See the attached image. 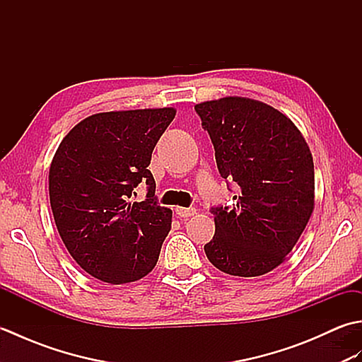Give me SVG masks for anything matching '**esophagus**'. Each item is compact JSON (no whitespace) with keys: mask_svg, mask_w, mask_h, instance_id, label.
I'll use <instances>...</instances> for the list:
<instances>
[{"mask_svg":"<svg viewBox=\"0 0 362 362\" xmlns=\"http://www.w3.org/2000/svg\"><path fill=\"white\" fill-rule=\"evenodd\" d=\"M175 213L179 214L180 218H191V216H194V214H196V209H193V206H189V209H183V206H177Z\"/></svg>","mask_w":362,"mask_h":362,"instance_id":"34e87169","label":"esophagus"}]
</instances>
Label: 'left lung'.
Instances as JSON below:
<instances>
[{
  "label": "left lung",
  "mask_w": 362,
  "mask_h": 362,
  "mask_svg": "<svg viewBox=\"0 0 362 362\" xmlns=\"http://www.w3.org/2000/svg\"><path fill=\"white\" fill-rule=\"evenodd\" d=\"M209 132L233 206H214V236L204 245L219 271L258 276L281 264L314 209V163L288 117L249 98H222L194 107Z\"/></svg>",
  "instance_id": "8db88e82"
}]
</instances>
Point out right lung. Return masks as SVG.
<instances>
[{
    "label": "right lung",
    "mask_w": 362,
    "mask_h": 362,
    "mask_svg": "<svg viewBox=\"0 0 362 362\" xmlns=\"http://www.w3.org/2000/svg\"><path fill=\"white\" fill-rule=\"evenodd\" d=\"M175 117L171 107L96 113L74 126L54 153L49 201L65 247L95 279L121 284L156 267L173 211L158 205L148 169ZM146 182L143 203H130Z\"/></svg>",
    "instance_id": "add662e5"
}]
</instances>
